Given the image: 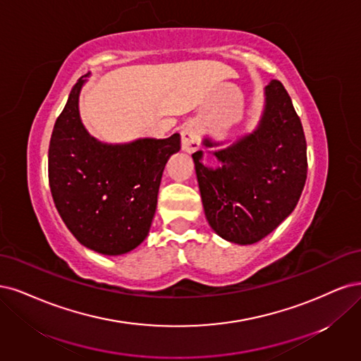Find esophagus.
Returning a JSON list of instances; mask_svg holds the SVG:
<instances>
[{"label": "esophagus", "instance_id": "34e87169", "mask_svg": "<svg viewBox=\"0 0 361 361\" xmlns=\"http://www.w3.org/2000/svg\"><path fill=\"white\" fill-rule=\"evenodd\" d=\"M200 145V130L193 123L185 124L181 130V149L184 153H193Z\"/></svg>", "mask_w": 361, "mask_h": 361}]
</instances>
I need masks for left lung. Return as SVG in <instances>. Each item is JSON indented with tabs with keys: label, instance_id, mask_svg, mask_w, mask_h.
<instances>
[{
	"label": "left lung",
	"instance_id": "8db88e82",
	"mask_svg": "<svg viewBox=\"0 0 361 361\" xmlns=\"http://www.w3.org/2000/svg\"><path fill=\"white\" fill-rule=\"evenodd\" d=\"M264 96L255 130L213 151L217 168L202 164V149L192 154L208 224L243 246L269 235L294 212L307 177L306 137L288 91L273 79ZM202 144L224 145L210 137Z\"/></svg>",
	"mask_w": 361,
	"mask_h": 361
}]
</instances>
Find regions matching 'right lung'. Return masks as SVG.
<instances>
[{
  "label": "right lung",
  "instance_id": "right-lung-1",
  "mask_svg": "<svg viewBox=\"0 0 361 361\" xmlns=\"http://www.w3.org/2000/svg\"><path fill=\"white\" fill-rule=\"evenodd\" d=\"M79 78L56 118L49 144V185L63 222L85 247L117 257L133 250L149 232L161 173L180 151V135L104 144L79 115Z\"/></svg>",
  "mask_w": 361,
  "mask_h": 361
}]
</instances>
